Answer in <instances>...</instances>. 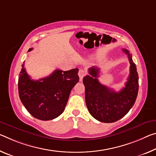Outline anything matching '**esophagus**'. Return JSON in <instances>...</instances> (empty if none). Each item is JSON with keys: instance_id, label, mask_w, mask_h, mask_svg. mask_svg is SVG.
Returning <instances> with one entry per match:
<instances>
[{"instance_id": "obj_1", "label": "esophagus", "mask_w": 156, "mask_h": 156, "mask_svg": "<svg viewBox=\"0 0 156 156\" xmlns=\"http://www.w3.org/2000/svg\"><path fill=\"white\" fill-rule=\"evenodd\" d=\"M86 73H87V72H86V71L83 70V69H80L78 71V76H79V78H80V80L82 81L83 78H84V76H85L86 75Z\"/></svg>"}]
</instances>
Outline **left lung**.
<instances>
[{
	"mask_svg": "<svg viewBox=\"0 0 156 156\" xmlns=\"http://www.w3.org/2000/svg\"><path fill=\"white\" fill-rule=\"evenodd\" d=\"M130 62V74L125 87L115 91L100 83L98 80L99 69H89L90 76L83 78L85 87V102L89 112L94 118L103 123H112L126 115L134 105L139 89V78L135 64L129 51L123 48Z\"/></svg>",
	"mask_w": 156,
	"mask_h": 156,
	"instance_id": "left-lung-1",
	"label": "left lung"
}]
</instances>
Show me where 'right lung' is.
Instances as JSON below:
<instances>
[{
  "instance_id": "1",
  "label": "right lung",
  "mask_w": 156,
  "mask_h": 156,
  "mask_svg": "<svg viewBox=\"0 0 156 156\" xmlns=\"http://www.w3.org/2000/svg\"><path fill=\"white\" fill-rule=\"evenodd\" d=\"M78 73L77 68L66 71L56 69L48 77L34 80L23 63L18 82L21 101L34 118L43 121L55 119L64 112L71 91L79 81Z\"/></svg>"
}]
</instances>
